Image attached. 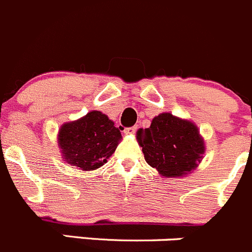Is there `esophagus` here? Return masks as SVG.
Listing matches in <instances>:
<instances>
[{"label":"esophagus","instance_id":"34e87169","mask_svg":"<svg viewBox=\"0 0 252 252\" xmlns=\"http://www.w3.org/2000/svg\"><path fill=\"white\" fill-rule=\"evenodd\" d=\"M136 129H138V126H129V128H126L124 129V133L126 134H134L136 131Z\"/></svg>","mask_w":252,"mask_h":252}]
</instances>
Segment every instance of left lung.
<instances>
[{"label":"left lung","instance_id":"8db88e82","mask_svg":"<svg viewBox=\"0 0 252 252\" xmlns=\"http://www.w3.org/2000/svg\"><path fill=\"white\" fill-rule=\"evenodd\" d=\"M136 138L146 162L165 177H180L192 171L204 153L198 128L171 113L158 114Z\"/></svg>","mask_w":252,"mask_h":252}]
</instances>
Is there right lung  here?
I'll return each mask as SVG.
<instances>
[{
    "label": "right lung",
    "instance_id": "obj_1",
    "mask_svg": "<svg viewBox=\"0 0 252 252\" xmlns=\"http://www.w3.org/2000/svg\"><path fill=\"white\" fill-rule=\"evenodd\" d=\"M121 139V131L106 114L92 111L61 126L58 140L67 163L89 171L106 163Z\"/></svg>",
    "mask_w": 252,
    "mask_h": 252
}]
</instances>
